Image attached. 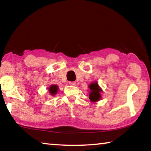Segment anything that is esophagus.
<instances>
[{"instance_id":"34e87169","label":"esophagus","mask_w":151,"mask_h":151,"mask_svg":"<svg viewBox=\"0 0 151 151\" xmlns=\"http://www.w3.org/2000/svg\"><path fill=\"white\" fill-rule=\"evenodd\" d=\"M69 85L71 86H75L76 85V82H70Z\"/></svg>"}]
</instances>
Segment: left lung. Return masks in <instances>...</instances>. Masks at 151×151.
<instances>
[{"label": "left lung", "instance_id": "8db88e82", "mask_svg": "<svg viewBox=\"0 0 151 151\" xmlns=\"http://www.w3.org/2000/svg\"><path fill=\"white\" fill-rule=\"evenodd\" d=\"M88 88L90 89V91H89V99H90V101L93 103L100 101L101 98V92H102V89L99 86L97 81H94L93 83L89 84Z\"/></svg>", "mask_w": 151, "mask_h": 151}]
</instances>
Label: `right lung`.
Segmentation results:
<instances>
[{"mask_svg":"<svg viewBox=\"0 0 151 151\" xmlns=\"http://www.w3.org/2000/svg\"><path fill=\"white\" fill-rule=\"evenodd\" d=\"M58 86L57 85H52L49 86L48 88V92L52 96H55L58 93Z\"/></svg>","mask_w":151,"mask_h":151,"instance_id":"add662e5","label":"right lung"}]
</instances>
